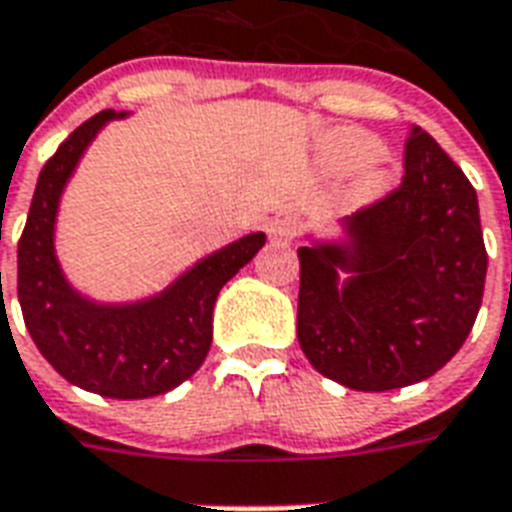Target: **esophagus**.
Returning a JSON list of instances; mask_svg holds the SVG:
<instances>
[{
  "instance_id": "34e87169",
  "label": "esophagus",
  "mask_w": 512,
  "mask_h": 512,
  "mask_svg": "<svg viewBox=\"0 0 512 512\" xmlns=\"http://www.w3.org/2000/svg\"><path fill=\"white\" fill-rule=\"evenodd\" d=\"M300 231V223L289 215H281V218H272L270 226H267V237L272 242H292Z\"/></svg>"
}]
</instances>
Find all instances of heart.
<instances>
[{"instance_id": "heart-1", "label": "heart", "mask_w": 512, "mask_h": 512, "mask_svg": "<svg viewBox=\"0 0 512 512\" xmlns=\"http://www.w3.org/2000/svg\"><path fill=\"white\" fill-rule=\"evenodd\" d=\"M319 160L330 174H346L365 166L354 185V196L360 201L382 199L384 193H390L398 174L395 163L382 155V141L357 128H338L327 133L319 147Z\"/></svg>"}]
</instances>
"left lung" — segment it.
<instances>
[{"instance_id":"obj_1","label":"left lung","mask_w":512,"mask_h":512,"mask_svg":"<svg viewBox=\"0 0 512 512\" xmlns=\"http://www.w3.org/2000/svg\"><path fill=\"white\" fill-rule=\"evenodd\" d=\"M305 240L297 338L319 374L384 393L434 376L464 346L488 270L480 207L423 128L406 141L401 188Z\"/></svg>"}]
</instances>
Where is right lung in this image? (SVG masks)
Returning <instances> with one entry per match:
<instances>
[{
  "mask_svg": "<svg viewBox=\"0 0 512 512\" xmlns=\"http://www.w3.org/2000/svg\"><path fill=\"white\" fill-rule=\"evenodd\" d=\"M125 117L130 111L106 108L87 119L40 171L18 242V302L32 341L59 376L87 393L138 401L169 393L199 371L220 289L267 237L251 231L204 253L163 289L136 300H98L73 286L57 253L59 204L100 130Z\"/></svg>",
  "mask_w": 512,
  "mask_h": 512,
  "instance_id": "add662e5",
  "label": "right lung"
}]
</instances>
